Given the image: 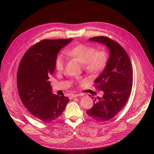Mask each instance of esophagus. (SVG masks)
I'll list each match as a JSON object with an SVG mask.
<instances>
[{
  "mask_svg": "<svg viewBox=\"0 0 154 154\" xmlns=\"http://www.w3.org/2000/svg\"><path fill=\"white\" fill-rule=\"evenodd\" d=\"M80 96V94H72L71 96H70V97L71 98V99H73V98H75V97H78V96Z\"/></svg>",
  "mask_w": 154,
  "mask_h": 154,
  "instance_id": "34e87169",
  "label": "esophagus"
}]
</instances>
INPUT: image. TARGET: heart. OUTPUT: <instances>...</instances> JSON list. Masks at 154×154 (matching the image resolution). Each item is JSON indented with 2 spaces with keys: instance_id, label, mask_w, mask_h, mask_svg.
Listing matches in <instances>:
<instances>
[{
  "instance_id": "heart-1",
  "label": "heart",
  "mask_w": 154,
  "mask_h": 154,
  "mask_svg": "<svg viewBox=\"0 0 154 154\" xmlns=\"http://www.w3.org/2000/svg\"><path fill=\"white\" fill-rule=\"evenodd\" d=\"M66 55L73 57L83 64L84 70L90 74L95 75L100 72L106 66L108 60V55L103 50H96L90 45H76L65 51ZM66 60L63 54H59L55 60V68L58 71H62L65 66Z\"/></svg>"
}]
</instances>
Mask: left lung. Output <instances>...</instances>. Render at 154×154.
I'll return each mask as SVG.
<instances>
[{"mask_svg": "<svg viewBox=\"0 0 154 154\" xmlns=\"http://www.w3.org/2000/svg\"><path fill=\"white\" fill-rule=\"evenodd\" d=\"M89 39L103 44L109 51L104 70L94 81L103 94L102 97H93V106L86 111L93 119L105 122L115 117L125 105L132 87V68L127 52L117 42L106 36Z\"/></svg>", "mask_w": 154, "mask_h": 154, "instance_id": "8db88e82", "label": "left lung"}]
</instances>
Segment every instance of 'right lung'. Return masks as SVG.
<instances>
[{
	"label": "right lung",
	"mask_w": 154,
	"mask_h": 154,
	"mask_svg": "<svg viewBox=\"0 0 154 154\" xmlns=\"http://www.w3.org/2000/svg\"><path fill=\"white\" fill-rule=\"evenodd\" d=\"M72 40H42L26 52L19 63L17 87L20 99L29 112L43 122L57 119L69 101L67 97L52 93L49 79L58 52Z\"/></svg>",
	"instance_id": "right-lung-1"
}]
</instances>
